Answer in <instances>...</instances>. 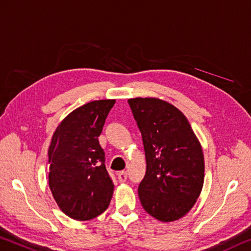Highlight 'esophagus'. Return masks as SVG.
<instances>
[{
    "label": "esophagus",
    "instance_id": "obj_1",
    "mask_svg": "<svg viewBox=\"0 0 251 251\" xmlns=\"http://www.w3.org/2000/svg\"><path fill=\"white\" fill-rule=\"evenodd\" d=\"M117 176H118V181L121 183L126 182V180H127V173L125 172V171H122V172H119L117 174Z\"/></svg>",
    "mask_w": 251,
    "mask_h": 251
}]
</instances>
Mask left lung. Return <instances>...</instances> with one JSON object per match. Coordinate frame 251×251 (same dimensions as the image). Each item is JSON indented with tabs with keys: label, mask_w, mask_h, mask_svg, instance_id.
<instances>
[{
	"label": "left lung",
	"mask_w": 251,
	"mask_h": 251,
	"mask_svg": "<svg viewBox=\"0 0 251 251\" xmlns=\"http://www.w3.org/2000/svg\"><path fill=\"white\" fill-rule=\"evenodd\" d=\"M142 133L146 173L138 186L145 211L163 222L184 217L204 182L202 146L180 109L158 98H130Z\"/></svg>",
	"instance_id": "obj_1"
}]
</instances>
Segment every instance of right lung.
<instances>
[{"instance_id":"1","label":"right lung","mask_w":251,"mask_h":251,"mask_svg":"<svg viewBox=\"0 0 251 251\" xmlns=\"http://www.w3.org/2000/svg\"><path fill=\"white\" fill-rule=\"evenodd\" d=\"M115 99L82 105L62 119L51 140L49 186L61 211L78 221L98 217L114 192L98 136Z\"/></svg>"}]
</instances>
